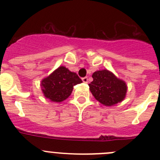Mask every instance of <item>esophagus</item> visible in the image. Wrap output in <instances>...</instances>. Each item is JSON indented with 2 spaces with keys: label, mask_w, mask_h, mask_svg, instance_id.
<instances>
[{
  "label": "esophagus",
  "mask_w": 160,
  "mask_h": 160,
  "mask_svg": "<svg viewBox=\"0 0 160 160\" xmlns=\"http://www.w3.org/2000/svg\"><path fill=\"white\" fill-rule=\"evenodd\" d=\"M82 80H83V83H88V78L87 77H83V78H82Z\"/></svg>",
  "instance_id": "1"
}]
</instances>
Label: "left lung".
<instances>
[{
  "label": "left lung",
  "mask_w": 160,
  "mask_h": 160,
  "mask_svg": "<svg viewBox=\"0 0 160 160\" xmlns=\"http://www.w3.org/2000/svg\"><path fill=\"white\" fill-rule=\"evenodd\" d=\"M92 77L93 80L89 83L90 90L97 101L105 106H111L124 100L127 92L126 84L110 71H96Z\"/></svg>",
  "instance_id": "left-lung-1"
}]
</instances>
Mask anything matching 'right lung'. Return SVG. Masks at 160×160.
Listing matches in <instances>:
<instances>
[{
    "label": "right lung",
    "mask_w": 160,
    "mask_h": 160,
    "mask_svg": "<svg viewBox=\"0 0 160 160\" xmlns=\"http://www.w3.org/2000/svg\"><path fill=\"white\" fill-rule=\"evenodd\" d=\"M82 83L76 72L65 67H59L48 77L42 80L41 86L46 98L53 102H61L71 94L75 85Z\"/></svg>",
    "instance_id": "add662e5"
}]
</instances>
